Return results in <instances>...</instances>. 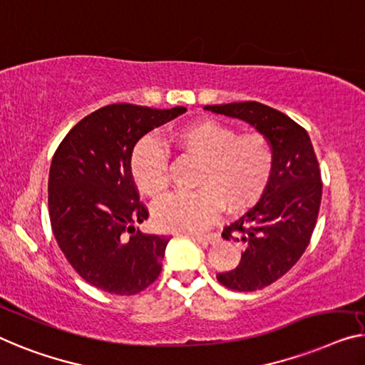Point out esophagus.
<instances>
[{
	"mask_svg": "<svg viewBox=\"0 0 365 365\" xmlns=\"http://www.w3.org/2000/svg\"><path fill=\"white\" fill-rule=\"evenodd\" d=\"M195 239H198V241H205V242H215L217 239L216 232H203V235H192Z\"/></svg>",
	"mask_w": 365,
	"mask_h": 365,
	"instance_id": "esophagus-1",
	"label": "esophagus"
}]
</instances>
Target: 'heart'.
I'll list each match as a JSON object with an SVG mask.
<instances>
[{
  "mask_svg": "<svg viewBox=\"0 0 365 365\" xmlns=\"http://www.w3.org/2000/svg\"><path fill=\"white\" fill-rule=\"evenodd\" d=\"M170 140L182 155L201 165L195 177L198 190L170 193L152 206V217L160 230H205L220 213L221 203L227 211L246 210L270 182L275 152L270 139L259 130L237 134L230 124L198 119L177 128ZM129 170L135 188L145 197H159L168 187V157L154 138H143L134 145Z\"/></svg>",
  "mask_w": 365,
  "mask_h": 365,
  "instance_id": "heart-1",
  "label": "heart"
}]
</instances>
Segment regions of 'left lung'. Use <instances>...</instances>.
Wrapping results in <instances>:
<instances>
[{
    "instance_id": "obj_1",
    "label": "left lung",
    "mask_w": 365,
    "mask_h": 365,
    "mask_svg": "<svg viewBox=\"0 0 365 365\" xmlns=\"http://www.w3.org/2000/svg\"><path fill=\"white\" fill-rule=\"evenodd\" d=\"M205 110L251 124L274 145V172L262 197L222 230L226 241L244 244L241 262L216 275L231 290H260L285 275L309 244L322 205L318 159L307 130L262 103H227Z\"/></svg>"
}]
</instances>
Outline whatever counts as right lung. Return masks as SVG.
Instances as JSON below:
<instances>
[{
  "instance_id": "1",
  "label": "right lung",
  "mask_w": 365,
  "mask_h": 365,
  "mask_svg": "<svg viewBox=\"0 0 365 365\" xmlns=\"http://www.w3.org/2000/svg\"><path fill=\"white\" fill-rule=\"evenodd\" d=\"M187 111L118 103L103 106L70 129L48 172V215L68 264L90 285L135 295L162 270L168 237L145 235L148 220L129 170L138 140Z\"/></svg>"
}]
</instances>
